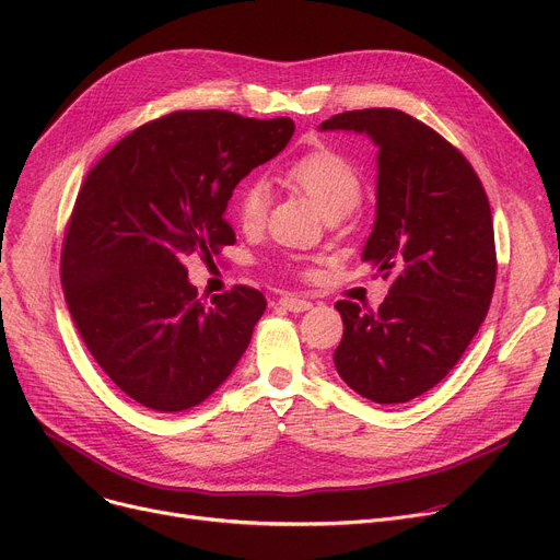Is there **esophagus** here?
<instances>
[{"mask_svg":"<svg viewBox=\"0 0 560 560\" xmlns=\"http://www.w3.org/2000/svg\"><path fill=\"white\" fill-rule=\"evenodd\" d=\"M279 304H281L283 308L292 311V313H304V311L313 308V304H311L308 300H302V298H295V295H283V298L279 300Z\"/></svg>","mask_w":560,"mask_h":560,"instance_id":"34e87169","label":"esophagus"}]
</instances>
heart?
<instances>
[{
    "mask_svg": "<svg viewBox=\"0 0 560 560\" xmlns=\"http://www.w3.org/2000/svg\"><path fill=\"white\" fill-rule=\"evenodd\" d=\"M285 179L306 192L327 218H345L357 209L363 197L361 174L334 150H315L290 163L285 167ZM265 209H268V190L262 182H245L235 192V218L243 229H258L265 220Z\"/></svg>",
    "mask_w": 560,
    "mask_h": 560,
    "instance_id": "heart-1",
    "label": "heart"
}]
</instances>
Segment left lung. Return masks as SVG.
I'll return each instance as SVG.
<instances>
[{"mask_svg":"<svg viewBox=\"0 0 560 560\" xmlns=\"http://www.w3.org/2000/svg\"><path fill=\"white\" fill-rule=\"evenodd\" d=\"M319 129L368 133L378 147L363 260L393 277L378 311L336 304L345 331L334 363L365 399L404 404L450 374L488 315L497 279L488 195L456 147L404 110H345Z\"/></svg>","mask_w":560,"mask_h":560,"instance_id":"8db88e82","label":"left lung"}]
</instances>
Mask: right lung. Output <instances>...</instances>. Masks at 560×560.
Listing matches in <instances>:
<instances>
[{
	"label": "right lung",
	"instance_id": "1",
	"mask_svg": "<svg viewBox=\"0 0 560 560\" xmlns=\"http://www.w3.org/2000/svg\"><path fill=\"white\" fill-rule=\"evenodd\" d=\"M290 117L174 110L122 138L88 172L66 226L61 281L88 351L138 404L176 413L233 372L265 311L262 292L197 298L186 258L213 260L241 179L275 159Z\"/></svg>",
	"mask_w": 560,
	"mask_h": 560
}]
</instances>
